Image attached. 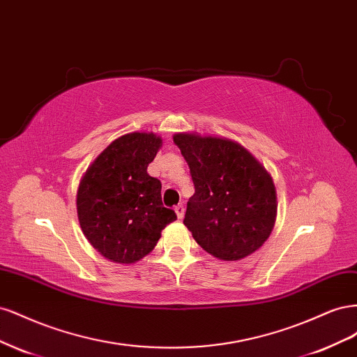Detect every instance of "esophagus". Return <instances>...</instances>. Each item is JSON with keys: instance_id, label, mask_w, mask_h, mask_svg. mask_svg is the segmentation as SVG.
<instances>
[{"instance_id": "1", "label": "esophagus", "mask_w": 357, "mask_h": 357, "mask_svg": "<svg viewBox=\"0 0 357 357\" xmlns=\"http://www.w3.org/2000/svg\"><path fill=\"white\" fill-rule=\"evenodd\" d=\"M176 213H177V218L178 219H183V215H185V207H183V204H178L176 205Z\"/></svg>"}]
</instances>
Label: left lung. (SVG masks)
Wrapping results in <instances>:
<instances>
[{"instance_id": "left-lung-1", "label": "left lung", "mask_w": 357, "mask_h": 357, "mask_svg": "<svg viewBox=\"0 0 357 357\" xmlns=\"http://www.w3.org/2000/svg\"><path fill=\"white\" fill-rule=\"evenodd\" d=\"M174 143L195 186L183 220L193 238L223 261L256 252L277 214L275 188L266 169L231 139L176 134Z\"/></svg>"}]
</instances>
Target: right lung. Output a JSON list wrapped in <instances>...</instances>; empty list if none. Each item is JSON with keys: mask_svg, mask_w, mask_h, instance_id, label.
<instances>
[{"mask_svg": "<svg viewBox=\"0 0 357 357\" xmlns=\"http://www.w3.org/2000/svg\"><path fill=\"white\" fill-rule=\"evenodd\" d=\"M155 134H126L86 171L77 190V214L86 238L104 257L134 264L155 248L160 231L177 219L164 207L160 181L147 167L160 147Z\"/></svg>", "mask_w": 357, "mask_h": 357, "instance_id": "add662e5", "label": "right lung"}]
</instances>
